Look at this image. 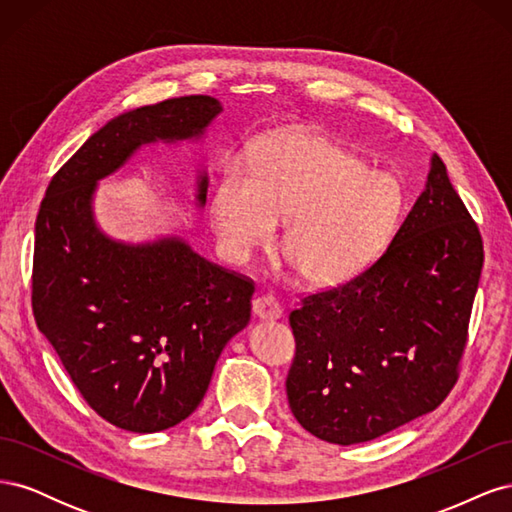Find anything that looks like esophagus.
Here are the masks:
<instances>
[{"mask_svg": "<svg viewBox=\"0 0 512 512\" xmlns=\"http://www.w3.org/2000/svg\"><path fill=\"white\" fill-rule=\"evenodd\" d=\"M252 314L258 320H277L282 318V307L269 294H262L252 301Z\"/></svg>", "mask_w": 512, "mask_h": 512, "instance_id": "obj_1", "label": "esophagus"}]
</instances>
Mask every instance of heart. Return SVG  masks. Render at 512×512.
<instances>
[{
	"label": "heart",
	"mask_w": 512,
	"mask_h": 512,
	"mask_svg": "<svg viewBox=\"0 0 512 512\" xmlns=\"http://www.w3.org/2000/svg\"><path fill=\"white\" fill-rule=\"evenodd\" d=\"M404 209L401 183L333 138L288 130L256 143L250 170L230 160L211 200L224 252L243 260L284 222L282 252L309 286L361 275L389 243Z\"/></svg>",
	"instance_id": "1"
}]
</instances>
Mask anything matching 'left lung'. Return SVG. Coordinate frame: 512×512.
I'll use <instances>...</instances> for the list:
<instances>
[{
  "label": "left lung",
  "instance_id": "1",
  "mask_svg": "<svg viewBox=\"0 0 512 512\" xmlns=\"http://www.w3.org/2000/svg\"><path fill=\"white\" fill-rule=\"evenodd\" d=\"M480 269V232L433 153L386 252L290 314L286 393L301 427L348 446L436 410L457 380Z\"/></svg>",
  "mask_w": 512,
  "mask_h": 512
}]
</instances>
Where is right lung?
<instances>
[{
    "label": "right lung",
    "instance_id": "1",
    "mask_svg": "<svg viewBox=\"0 0 512 512\" xmlns=\"http://www.w3.org/2000/svg\"><path fill=\"white\" fill-rule=\"evenodd\" d=\"M222 111L218 98L185 96L113 117L59 168L38 211L36 324L87 404L119 429L162 431L198 408L222 350L250 322L254 284L173 232L141 243L106 235L98 183L147 145L203 143ZM207 188L198 164L196 209Z\"/></svg>",
    "mask_w": 512,
    "mask_h": 512
}]
</instances>
